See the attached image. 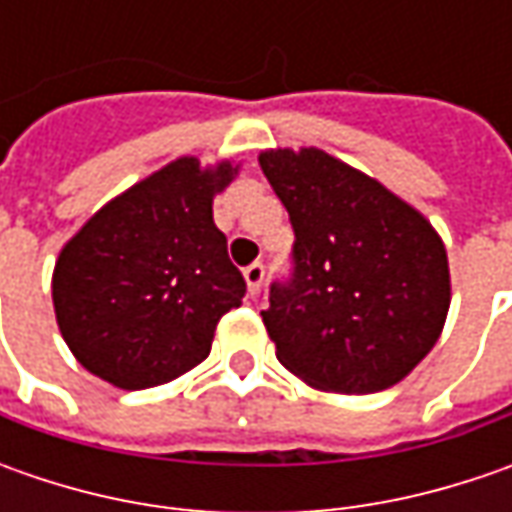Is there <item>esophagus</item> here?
Instances as JSON below:
<instances>
[{
	"label": "esophagus",
	"instance_id": "1",
	"mask_svg": "<svg viewBox=\"0 0 512 512\" xmlns=\"http://www.w3.org/2000/svg\"><path fill=\"white\" fill-rule=\"evenodd\" d=\"M245 282H247V290H250V296H256V293H259V287H262V282H265V265L253 262L250 267H245Z\"/></svg>",
	"mask_w": 512,
	"mask_h": 512
}]
</instances>
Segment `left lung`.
<instances>
[{
    "label": "left lung",
    "mask_w": 512,
    "mask_h": 512,
    "mask_svg": "<svg viewBox=\"0 0 512 512\" xmlns=\"http://www.w3.org/2000/svg\"><path fill=\"white\" fill-rule=\"evenodd\" d=\"M296 233L262 322L310 387L376 393L422 362L450 307L439 233L419 210L325 150L259 156Z\"/></svg>",
    "instance_id": "left-lung-1"
}]
</instances>
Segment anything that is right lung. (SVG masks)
<instances>
[{"label": "right lung", "instance_id": "obj_1", "mask_svg": "<svg viewBox=\"0 0 512 512\" xmlns=\"http://www.w3.org/2000/svg\"><path fill=\"white\" fill-rule=\"evenodd\" d=\"M236 168L193 156L116 196L53 270L56 322L82 367L122 390L165 384L205 362L219 319L242 305L245 276L213 225V193Z\"/></svg>", "mask_w": 512, "mask_h": 512}]
</instances>
